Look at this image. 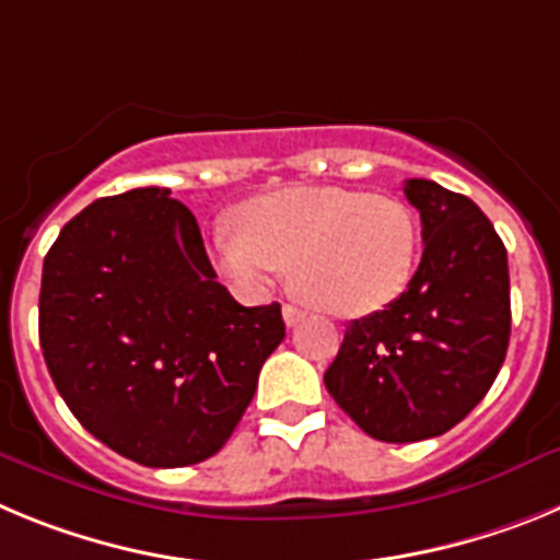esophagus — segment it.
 I'll return each instance as SVG.
<instances>
[{
    "instance_id": "esophagus-1",
    "label": "esophagus",
    "mask_w": 560,
    "mask_h": 560,
    "mask_svg": "<svg viewBox=\"0 0 560 560\" xmlns=\"http://www.w3.org/2000/svg\"><path fill=\"white\" fill-rule=\"evenodd\" d=\"M305 319V311L296 308V305H283V323L289 325V328H294V325H300Z\"/></svg>"
}]
</instances>
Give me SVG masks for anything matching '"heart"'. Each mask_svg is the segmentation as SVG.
<instances>
[{
	"label": "heart",
	"instance_id": "b5f03b06",
	"mask_svg": "<svg viewBox=\"0 0 560 560\" xmlns=\"http://www.w3.org/2000/svg\"><path fill=\"white\" fill-rule=\"evenodd\" d=\"M219 226L210 257L241 291L269 289L291 271L305 303L336 316H364L395 303L418 266L420 232L395 196L339 185H300L266 192Z\"/></svg>",
	"mask_w": 560,
	"mask_h": 560
}]
</instances>
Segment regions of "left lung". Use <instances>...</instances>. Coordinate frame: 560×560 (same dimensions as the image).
Wrapping results in <instances>:
<instances>
[{
  "label": "left lung",
  "instance_id": "8db88e82",
  "mask_svg": "<svg viewBox=\"0 0 560 560\" xmlns=\"http://www.w3.org/2000/svg\"><path fill=\"white\" fill-rule=\"evenodd\" d=\"M423 257L407 291L345 330L325 387L355 427L415 443L457 427L491 389L511 339L508 252L471 199L407 179Z\"/></svg>",
  "mask_w": 560,
  "mask_h": 560
}]
</instances>
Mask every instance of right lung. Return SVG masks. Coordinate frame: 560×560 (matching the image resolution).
<instances>
[{
	"label": "right lung",
	"instance_id": "add662e5",
	"mask_svg": "<svg viewBox=\"0 0 560 560\" xmlns=\"http://www.w3.org/2000/svg\"><path fill=\"white\" fill-rule=\"evenodd\" d=\"M283 336L280 305L244 308L215 280L167 187L97 199L44 257L38 339L56 389L89 434L148 468L219 452Z\"/></svg>",
	"mask_w": 560,
	"mask_h": 560
}]
</instances>
